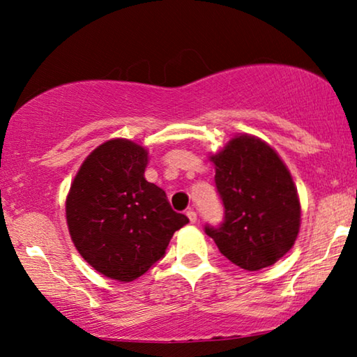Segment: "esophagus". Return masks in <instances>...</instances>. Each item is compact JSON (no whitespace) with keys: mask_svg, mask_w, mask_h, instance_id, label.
<instances>
[{"mask_svg":"<svg viewBox=\"0 0 357 357\" xmlns=\"http://www.w3.org/2000/svg\"><path fill=\"white\" fill-rule=\"evenodd\" d=\"M187 217H189L190 223H195V222H197V213H195V211H193V209L187 211Z\"/></svg>","mask_w":357,"mask_h":357,"instance_id":"34e87169","label":"esophagus"}]
</instances>
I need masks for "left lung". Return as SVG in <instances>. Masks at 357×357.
<instances>
[{
  "instance_id": "1",
  "label": "left lung",
  "mask_w": 357,
  "mask_h": 357,
  "mask_svg": "<svg viewBox=\"0 0 357 357\" xmlns=\"http://www.w3.org/2000/svg\"><path fill=\"white\" fill-rule=\"evenodd\" d=\"M225 208L220 227H204L223 257L259 271L285 255L301 227V203L279 154L253 135H238L211 155Z\"/></svg>"
}]
</instances>
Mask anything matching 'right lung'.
<instances>
[{"label":"right lung","instance_id":"add662e5","mask_svg":"<svg viewBox=\"0 0 357 357\" xmlns=\"http://www.w3.org/2000/svg\"><path fill=\"white\" fill-rule=\"evenodd\" d=\"M148 151L126 138L102 143L72 181L66 219L80 255L98 273L132 282L165 255L189 219L144 179Z\"/></svg>","mask_w":357,"mask_h":357}]
</instances>
